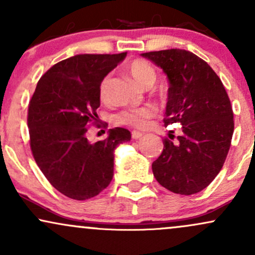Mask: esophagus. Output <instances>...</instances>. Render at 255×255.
Segmentation results:
<instances>
[{
    "instance_id": "esophagus-1",
    "label": "esophagus",
    "mask_w": 255,
    "mask_h": 255,
    "mask_svg": "<svg viewBox=\"0 0 255 255\" xmlns=\"http://www.w3.org/2000/svg\"><path fill=\"white\" fill-rule=\"evenodd\" d=\"M144 134L141 133V131H137V130H133L131 131V137L133 139H139V137H141Z\"/></svg>"
}]
</instances>
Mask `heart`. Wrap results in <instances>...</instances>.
<instances>
[{"mask_svg":"<svg viewBox=\"0 0 255 255\" xmlns=\"http://www.w3.org/2000/svg\"><path fill=\"white\" fill-rule=\"evenodd\" d=\"M127 71L137 84L144 87L151 86L157 77L154 67L148 61L141 60V58H136V60H133L131 62L128 63ZM110 79V74H107L99 83L98 96L102 102L109 101ZM156 114L157 109L153 105L130 108V109L116 114L115 118H114V122L118 125L128 126V127L145 128L150 122V120L156 116Z\"/></svg>","mask_w":255,"mask_h":255,"instance_id":"1","label":"heart"}]
</instances>
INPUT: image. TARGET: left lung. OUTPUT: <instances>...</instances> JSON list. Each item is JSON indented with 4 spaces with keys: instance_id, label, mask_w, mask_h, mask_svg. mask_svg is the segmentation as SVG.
Here are the masks:
<instances>
[{
    "instance_id": "obj_1",
    "label": "left lung",
    "mask_w": 255,
    "mask_h": 255,
    "mask_svg": "<svg viewBox=\"0 0 255 255\" xmlns=\"http://www.w3.org/2000/svg\"><path fill=\"white\" fill-rule=\"evenodd\" d=\"M169 79L164 125L180 124L182 134L164 137L152 163L154 177L176 194L203 191L223 168L234 133V113L223 83L203 58L183 49L142 54Z\"/></svg>"
}]
</instances>
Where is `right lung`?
<instances>
[{
	"label": "right lung",
	"instance_id": "obj_1",
	"mask_svg": "<svg viewBox=\"0 0 255 255\" xmlns=\"http://www.w3.org/2000/svg\"><path fill=\"white\" fill-rule=\"evenodd\" d=\"M125 56L80 54L60 61L42 75L28 103L34 160L51 186L74 200L96 197L109 186L114 150L130 140L125 128L110 129L107 139L96 142L86 136L98 122L99 83Z\"/></svg>",
	"mask_w": 255,
	"mask_h": 255
}]
</instances>
